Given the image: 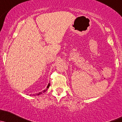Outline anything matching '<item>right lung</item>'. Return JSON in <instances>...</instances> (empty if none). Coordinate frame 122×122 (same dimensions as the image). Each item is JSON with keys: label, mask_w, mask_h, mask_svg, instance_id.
Returning a JSON list of instances; mask_svg holds the SVG:
<instances>
[{"label": "right lung", "mask_w": 122, "mask_h": 122, "mask_svg": "<svg viewBox=\"0 0 122 122\" xmlns=\"http://www.w3.org/2000/svg\"><path fill=\"white\" fill-rule=\"evenodd\" d=\"M50 85H51V84L50 83H49L48 84V85H47V87H46V89H45V90H43V91H42V92H39V93H36V94H35V95H32V96H38V95H41V94L42 93H45V92L46 91V90H47V89L49 88V86H50Z\"/></svg>", "instance_id": "right-lung-1"}]
</instances>
